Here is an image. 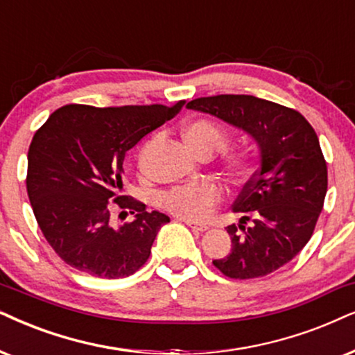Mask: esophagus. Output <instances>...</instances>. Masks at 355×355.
I'll list each match as a JSON object with an SVG mask.
<instances>
[{"mask_svg":"<svg viewBox=\"0 0 355 355\" xmlns=\"http://www.w3.org/2000/svg\"><path fill=\"white\" fill-rule=\"evenodd\" d=\"M185 224L188 227H190V230H193L195 232H205V231H208L209 227L206 226V224H198V223H195V221H185Z\"/></svg>","mask_w":355,"mask_h":355,"instance_id":"34e87169","label":"esophagus"}]
</instances>
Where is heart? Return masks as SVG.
<instances>
[{"label": "heart", "instance_id": "1", "mask_svg": "<svg viewBox=\"0 0 355 355\" xmlns=\"http://www.w3.org/2000/svg\"><path fill=\"white\" fill-rule=\"evenodd\" d=\"M183 136L191 149L200 155H213L214 152L226 149L230 142V134L224 131L221 125L206 119L188 124ZM226 162L232 170H241L245 164L244 159L237 154L227 155ZM221 200L223 188L214 182L175 187L160 195V205L177 218L187 219V221H203L209 218Z\"/></svg>", "mask_w": 355, "mask_h": 355}]
</instances>
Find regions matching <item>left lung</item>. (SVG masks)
<instances>
[{
  "instance_id": "1",
  "label": "left lung",
  "mask_w": 355,
  "mask_h": 355,
  "mask_svg": "<svg viewBox=\"0 0 355 355\" xmlns=\"http://www.w3.org/2000/svg\"><path fill=\"white\" fill-rule=\"evenodd\" d=\"M187 107L236 125L259 146V168L232 206L244 216L226 227L231 254L214 267L236 280L278 270L311 239L324 205L327 167L315 129L298 111L250 95L196 98Z\"/></svg>"
}]
</instances>
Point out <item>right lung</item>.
I'll return each mask as SVG.
<instances>
[{
  "label": "right lung",
  "instance_id": "obj_1",
  "mask_svg": "<svg viewBox=\"0 0 355 355\" xmlns=\"http://www.w3.org/2000/svg\"><path fill=\"white\" fill-rule=\"evenodd\" d=\"M183 105L185 100L172 106L65 105L35 131L26 187L40 231L65 263L93 277L123 278L147 262L170 218L119 195L123 162L125 152ZM114 205L137 219L114 228Z\"/></svg>",
  "mask_w": 355,
  "mask_h": 355
}]
</instances>
